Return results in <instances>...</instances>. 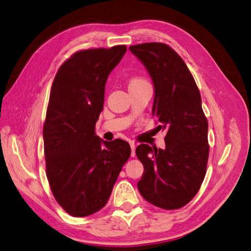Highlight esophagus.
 Instances as JSON below:
<instances>
[{"instance_id": "34e87169", "label": "esophagus", "mask_w": 251, "mask_h": 251, "mask_svg": "<svg viewBox=\"0 0 251 251\" xmlns=\"http://www.w3.org/2000/svg\"><path fill=\"white\" fill-rule=\"evenodd\" d=\"M130 146H131V150H132L131 156H132V157H135V156H136V151H135L136 146H135V143H134V142H130Z\"/></svg>"}]
</instances>
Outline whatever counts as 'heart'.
<instances>
[{
  "mask_svg": "<svg viewBox=\"0 0 251 251\" xmlns=\"http://www.w3.org/2000/svg\"><path fill=\"white\" fill-rule=\"evenodd\" d=\"M148 83L146 80L142 78H133L130 81V87H135V86H141V85H146Z\"/></svg>",
  "mask_w": 251,
  "mask_h": 251,
  "instance_id": "obj_1",
  "label": "heart"
}]
</instances>
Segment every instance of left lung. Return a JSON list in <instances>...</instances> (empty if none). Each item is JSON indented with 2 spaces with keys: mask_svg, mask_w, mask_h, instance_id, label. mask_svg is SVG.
I'll use <instances>...</instances> for the list:
<instances>
[{
  "mask_svg": "<svg viewBox=\"0 0 251 251\" xmlns=\"http://www.w3.org/2000/svg\"><path fill=\"white\" fill-rule=\"evenodd\" d=\"M130 51L154 86L151 114L165 130V149L136 148L144 172L137 186L151 204L163 209L184 206L198 193L206 173L208 125L201 95L185 63L168 45L147 43Z\"/></svg>",
  "mask_w": 251,
  "mask_h": 251,
  "instance_id": "obj_1",
  "label": "left lung"
}]
</instances>
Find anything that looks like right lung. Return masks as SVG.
I'll return each instance as SVG.
<instances>
[{
  "label": "right lung",
  "mask_w": 251,
  "mask_h": 251,
  "mask_svg": "<svg viewBox=\"0 0 251 251\" xmlns=\"http://www.w3.org/2000/svg\"><path fill=\"white\" fill-rule=\"evenodd\" d=\"M126 46L76 52L60 66L51 87L43 138L47 178L68 214L87 217L107 204L130 144L95 135L105 82Z\"/></svg>",
  "instance_id": "obj_1"
}]
</instances>
